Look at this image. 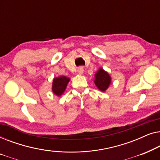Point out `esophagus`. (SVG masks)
Returning a JSON list of instances; mask_svg holds the SVG:
<instances>
[{
    "instance_id": "34e87169",
    "label": "esophagus",
    "mask_w": 160,
    "mask_h": 160,
    "mask_svg": "<svg viewBox=\"0 0 160 160\" xmlns=\"http://www.w3.org/2000/svg\"><path fill=\"white\" fill-rule=\"evenodd\" d=\"M77 72L79 75H82V74L84 73V68L83 67H78L77 69Z\"/></svg>"
}]
</instances>
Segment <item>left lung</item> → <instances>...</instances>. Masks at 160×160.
<instances>
[{
  "instance_id": "left-lung-1",
  "label": "left lung",
  "mask_w": 160,
  "mask_h": 160,
  "mask_svg": "<svg viewBox=\"0 0 160 160\" xmlns=\"http://www.w3.org/2000/svg\"><path fill=\"white\" fill-rule=\"evenodd\" d=\"M95 84L96 87L100 91L105 92L108 88L109 85L111 82V78L109 74L106 71H104L102 68L98 70L97 73L95 74Z\"/></svg>"
}]
</instances>
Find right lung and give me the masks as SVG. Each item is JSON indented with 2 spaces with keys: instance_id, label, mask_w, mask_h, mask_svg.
<instances>
[{
  "instance_id": "obj_1",
  "label": "right lung",
  "mask_w": 160,
  "mask_h": 160,
  "mask_svg": "<svg viewBox=\"0 0 160 160\" xmlns=\"http://www.w3.org/2000/svg\"><path fill=\"white\" fill-rule=\"evenodd\" d=\"M70 78L66 76H59L54 78L52 82V92L57 96H61L66 89Z\"/></svg>"
}]
</instances>
